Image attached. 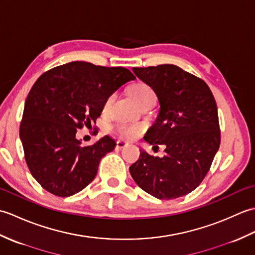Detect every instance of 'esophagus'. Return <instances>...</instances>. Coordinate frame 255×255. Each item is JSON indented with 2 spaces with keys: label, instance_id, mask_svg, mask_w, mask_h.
I'll return each instance as SVG.
<instances>
[{
  "label": "esophagus",
  "instance_id": "34e87169",
  "mask_svg": "<svg viewBox=\"0 0 255 255\" xmlns=\"http://www.w3.org/2000/svg\"><path fill=\"white\" fill-rule=\"evenodd\" d=\"M127 144H128V142L124 141V140H118V141L116 142V149H117V150H121V149L126 147Z\"/></svg>",
  "mask_w": 255,
  "mask_h": 255
}]
</instances>
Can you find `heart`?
Segmentation results:
<instances>
[{"label": "heart", "mask_w": 255, "mask_h": 255, "mask_svg": "<svg viewBox=\"0 0 255 255\" xmlns=\"http://www.w3.org/2000/svg\"><path fill=\"white\" fill-rule=\"evenodd\" d=\"M129 94H130V96L134 101H136V103H138L140 106L144 105L145 103L148 102L155 101L154 91L151 89V86H149L148 84H145L143 82H138L136 84H133L131 88L129 89ZM114 97H115V95L112 94L104 101V104H103V113H107L110 111L112 103L114 101ZM115 130L123 137L134 138L142 131V127L137 126V125L121 124V125H117L115 127Z\"/></svg>", "instance_id": "b5f03b06"}]
</instances>
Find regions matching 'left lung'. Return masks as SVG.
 I'll use <instances>...</instances> for the list:
<instances>
[{"instance_id":"left-lung-1","label":"left lung","mask_w":255,"mask_h":255,"mask_svg":"<svg viewBox=\"0 0 255 255\" xmlns=\"http://www.w3.org/2000/svg\"><path fill=\"white\" fill-rule=\"evenodd\" d=\"M132 71L159 99V116L144 140L154 147L164 144L165 155L159 158L140 150L129 171L139 187L156 198L184 196L203 182L219 149L215 97L205 81L174 64Z\"/></svg>"}]
</instances>
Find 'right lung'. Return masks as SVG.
I'll use <instances>...</instances> for the list:
<instances>
[{
  "mask_svg": "<svg viewBox=\"0 0 255 255\" xmlns=\"http://www.w3.org/2000/svg\"><path fill=\"white\" fill-rule=\"evenodd\" d=\"M134 79L126 68L84 61L52 68L37 79L25 102L19 137L27 166L42 188L69 197L94 180L101 159L116 142L105 136L83 147L75 133L96 123L107 97Z\"/></svg>",
  "mask_w": 255,
  "mask_h": 255,
  "instance_id": "right-lung-1",
  "label": "right lung"
}]
</instances>
